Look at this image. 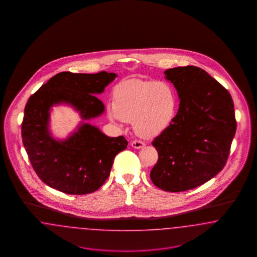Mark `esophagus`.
Here are the masks:
<instances>
[{
	"mask_svg": "<svg viewBox=\"0 0 257 257\" xmlns=\"http://www.w3.org/2000/svg\"><path fill=\"white\" fill-rule=\"evenodd\" d=\"M131 147L136 149H141L143 147H146V144L144 142H141V141H134L131 143Z\"/></svg>",
	"mask_w": 257,
	"mask_h": 257,
	"instance_id": "esophagus-1",
	"label": "esophagus"
}]
</instances>
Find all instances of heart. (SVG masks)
Instances as JSON below:
<instances>
[{
	"label": "heart",
	"mask_w": 257,
	"mask_h": 257,
	"mask_svg": "<svg viewBox=\"0 0 257 257\" xmlns=\"http://www.w3.org/2000/svg\"><path fill=\"white\" fill-rule=\"evenodd\" d=\"M176 108L177 97L170 84L129 79L114 86L109 115L112 121H132L137 134L153 138L169 128Z\"/></svg>",
	"instance_id": "1"
}]
</instances>
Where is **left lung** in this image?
<instances>
[{
    "mask_svg": "<svg viewBox=\"0 0 257 257\" xmlns=\"http://www.w3.org/2000/svg\"><path fill=\"white\" fill-rule=\"evenodd\" d=\"M164 73L180 103L169 128L152 142L159 157L150 178L161 190L177 193L223 169L237 124L231 95L206 71L188 65Z\"/></svg>",
    "mask_w": 257,
    "mask_h": 257,
    "instance_id": "left-lung-1",
    "label": "left lung"
}]
</instances>
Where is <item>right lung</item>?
<instances>
[{
  "mask_svg": "<svg viewBox=\"0 0 257 257\" xmlns=\"http://www.w3.org/2000/svg\"><path fill=\"white\" fill-rule=\"evenodd\" d=\"M117 75L61 72L29 98L22 122V139L37 176L51 188L69 195L93 193L110 175L114 157L127 148L123 136L110 138L89 123H81L65 140L50 133V110L67 104L83 120L101 115L105 106L100 94Z\"/></svg>",
  "mask_w": 257,
  "mask_h": 257,
  "instance_id": "add662e5",
  "label": "right lung"
}]
</instances>
